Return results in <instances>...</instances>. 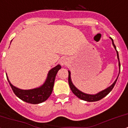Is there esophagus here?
<instances>
[{
    "label": "esophagus",
    "mask_w": 128,
    "mask_h": 128,
    "mask_svg": "<svg viewBox=\"0 0 128 128\" xmlns=\"http://www.w3.org/2000/svg\"><path fill=\"white\" fill-rule=\"evenodd\" d=\"M66 59H65V58H62V60H61V64H62V65H64L66 64Z\"/></svg>",
    "instance_id": "34e87169"
}]
</instances>
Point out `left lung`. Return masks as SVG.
I'll return each instance as SVG.
<instances>
[{
    "label": "left lung",
    "mask_w": 128,
    "mask_h": 128,
    "mask_svg": "<svg viewBox=\"0 0 128 128\" xmlns=\"http://www.w3.org/2000/svg\"><path fill=\"white\" fill-rule=\"evenodd\" d=\"M112 41V45L114 47L115 50H116V46H115L113 42V40L112 38H111ZM116 53H117V57H118V62H119V66H120V60H119V56H118V51L116 50ZM118 77H117V78L116 79V80L114 81L113 84H112L110 87H108V88H106V89L104 90L101 91L100 92V93H98L96 95H90V94H84V93L82 92L80 90L77 89L73 85V84L71 82V79H70V71H68V84H69V86H70V88L71 90V91L75 95L76 97H78V98H80V100H84V101H88V102H94V101H99V100H101V99H103V98H104L105 96H107V95L110 92V91L112 90L113 89L114 86L115 84H116V82L117 81V79H118Z\"/></svg>",
    "instance_id": "1"
}]
</instances>
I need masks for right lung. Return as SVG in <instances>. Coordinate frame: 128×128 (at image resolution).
<instances>
[{
  "label": "right lung",
  "mask_w": 128,
  "mask_h": 128,
  "mask_svg": "<svg viewBox=\"0 0 128 128\" xmlns=\"http://www.w3.org/2000/svg\"><path fill=\"white\" fill-rule=\"evenodd\" d=\"M61 68L62 66L58 65L55 66L54 68H52L48 72L47 79L45 83L40 88L35 89L28 90L19 89L18 88L14 86L10 82L8 78L7 79L15 95L17 97H18L20 100L31 104H38L47 100L48 98L50 96L54 85L56 76L58 73V70Z\"/></svg>",
  "instance_id": "obj_1"
}]
</instances>
